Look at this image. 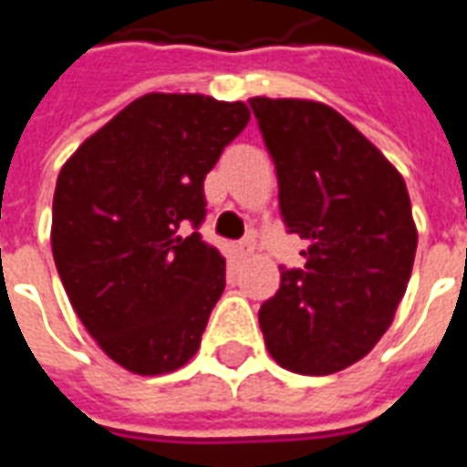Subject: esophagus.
Listing matches in <instances>:
<instances>
[{
    "label": "esophagus",
    "instance_id": "esophagus-1",
    "mask_svg": "<svg viewBox=\"0 0 467 467\" xmlns=\"http://www.w3.org/2000/svg\"><path fill=\"white\" fill-rule=\"evenodd\" d=\"M254 250V243L247 237V240H243V243L234 244V253L240 254V257H244V254H250Z\"/></svg>",
    "mask_w": 467,
    "mask_h": 467
}]
</instances>
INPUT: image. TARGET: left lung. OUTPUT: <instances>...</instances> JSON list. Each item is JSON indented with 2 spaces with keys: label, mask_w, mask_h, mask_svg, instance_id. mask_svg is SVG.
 <instances>
[{
  "label": "left lung",
  "mask_w": 467,
  "mask_h": 467,
  "mask_svg": "<svg viewBox=\"0 0 467 467\" xmlns=\"http://www.w3.org/2000/svg\"><path fill=\"white\" fill-rule=\"evenodd\" d=\"M273 157L287 233L307 240L305 270L280 273L260 307L277 365L330 375L375 348L405 295L418 233L400 172L333 107L250 99Z\"/></svg>",
  "instance_id": "8db88e82"
}]
</instances>
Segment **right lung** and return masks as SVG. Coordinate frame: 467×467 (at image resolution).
Wrapping results in <instances>:
<instances>
[{
  "label": "right lung",
  "mask_w": 467,
  "mask_h": 467,
  "mask_svg": "<svg viewBox=\"0 0 467 467\" xmlns=\"http://www.w3.org/2000/svg\"><path fill=\"white\" fill-rule=\"evenodd\" d=\"M247 122L243 102L144 95L57 177V273L87 333L127 370H177L200 348L224 290V257L197 233L204 174Z\"/></svg>",
  "instance_id": "obj_1"
}]
</instances>
